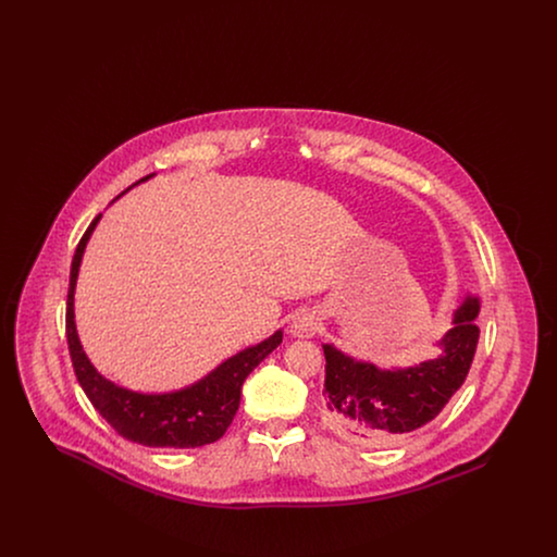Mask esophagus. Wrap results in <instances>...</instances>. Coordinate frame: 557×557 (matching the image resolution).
<instances>
[{
    "label": "esophagus",
    "mask_w": 557,
    "mask_h": 557,
    "mask_svg": "<svg viewBox=\"0 0 557 557\" xmlns=\"http://www.w3.org/2000/svg\"><path fill=\"white\" fill-rule=\"evenodd\" d=\"M319 330V318L313 311H300L292 319L290 332L296 338H309Z\"/></svg>",
    "instance_id": "34e87169"
}]
</instances>
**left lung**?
Instances as JSON below:
<instances>
[{
    "mask_svg": "<svg viewBox=\"0 0 557 557\" xmlns=\"http://www.w3.org/2000/svg\"><path fill=\"white\" fill-rule=\"evenodd\" d=\"M478 313V296H466L436 345L438 357L413 368L380 370L323 345V395L332 428L355 441L384 445L432 422L470 371L480 336Z\"/></svg>",
    "mask_w": 557,
    "mask_h": 557,
    "instance_id": "1",
    "label": "left lung"
}]
</instances>
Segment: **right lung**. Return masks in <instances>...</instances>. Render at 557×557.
Masks as SVG:
<instances>
[{"instance_id":"1","label":"right lung","mask_w":557,"mask_h":557,"mask_svg":"<svg viewBox=\"0 0 557 557\" xmlns=\"http://www.w3.org/2000/svg\"><path fill=\"white\" fill-rule=\"evenodd\" d=\"M152 175H146L133 186L150 180ZM100 216L102 214H98L91 221V225L87 227V232L77 244L73 265H71V284H69V300H66V341H69V350H71L73 368H75L81 388L108 424L132 443L144 445V447H160V449H194V447L211 445L214 441H219L232 424L238 411L244 380L269 352H273L277 346L282 345L284 334L282 330H277L263 343L239 350L238 355L223 361L209 375H205L202 380L194 382L191 386H186L182 391L146 395V393H135L129 388L116 386L91 366V361L87 359L81 346L77 325H75V286L79 275L81 259Z\"/></svg>"}]
</instances>
